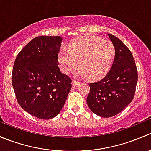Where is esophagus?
<instances>
[{"instance_id": "esophagus-1", "label": "esophagus", "mask_w": 151, "mask_h": 151, "mask_svg": "<svg viewBox=\"0 0 151 151\" xmlns=\"http://www.w3.org/2000/svg\"><path fill=\"white\" fill-rule=\"evenodd\" d=\"M71 84H72V87H74H74L77 86V85L80 84V83H79V82H77V80H73L72 83H71Z\"/></svg>"}]
</instances>
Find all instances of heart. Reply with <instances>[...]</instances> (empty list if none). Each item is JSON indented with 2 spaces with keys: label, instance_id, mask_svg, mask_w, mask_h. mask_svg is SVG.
<instances>
[{
  "label": "heart",
  "instance_id": "1",
  "mask_svg": "<svg viewBox=\"0 0 151 151\" xmlns=\"http://www.w3.org/2000/svg\"><path fill=\"white\" fill-rule=\"evenodd\" d=\"M115 50L112 42L96 36H87L74 39L68 50L58 53V62L62 71L69 74L77 67L80 77L92 80L102 78L109 71L115 58Z\"/></svg>",
  "mask_w": 151,
  "mask_h": 151
}]
</instances>
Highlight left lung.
<instances>
[{
    "instance_id": "obj_1",
    "label": "left lung",
    "mask_w": 151,
    "mask_h": 151,
    "mask_svg": "<svg viewBox=\"0 0 151 151\" xmlns=\"http://www.w3.org/2000/svg\"><path fill=\"white\" fill-rule=\"evenodd\" d=\"M115 50V59L109 72L96 83H90L87 97L88 107L102 118L115 116L134 98L138 80L133 55L128 47L112 34H108Z\"/></svg>"
}]
</instances>
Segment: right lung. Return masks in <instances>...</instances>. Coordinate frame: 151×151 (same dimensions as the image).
Listing matches in <instances>:
<instances>
[{
	"label": "right lung",
	"mask_w": 151,
	"mask_h": 151,
	"mask_svg": "<svg viewBox=\"0 0 151 151\" xmlns=\"http://www.w3.org/2000/svg\"><path fill=\"white\" fill-rule=\"evenodd\" d=\"M60 36L34 38L17 56L12 82L21 107L36 118L49 120L60 113L71 88L60 72L58 55Z\"/></svg>",
	"instance_id": "obj_1"
}]
</instances>
